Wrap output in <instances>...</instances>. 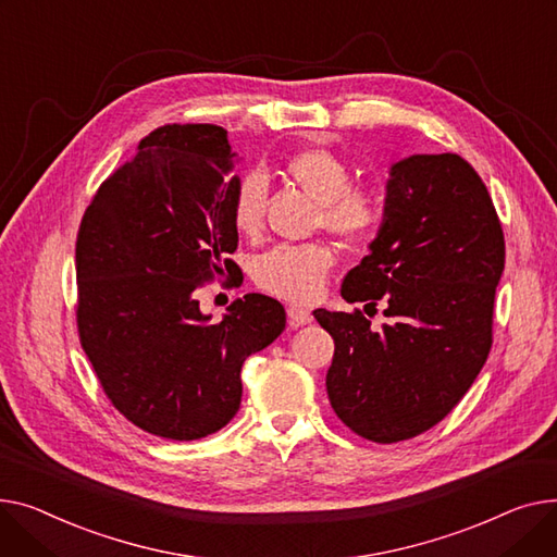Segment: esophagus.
Listing matches in <instances>:
<instances>
[{"label": "esophagus", "mask_w": 557, "mask_h": 557, "mask_svg": "<svg viewBox=\"0 0 557 557\" xmlns=\"http://www.w3.org/2000/svg\"><path fill=\"white\" fill-rule=\"evenodd\" d=\"M287 319H289L292 325H297V329H299V325H306V323L312 321V312L301 308V306H289L287 308Z\"/></svg>", "instance_id": "obj_1"}]
</instances>
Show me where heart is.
<instances>
[{"mask_svg": "<svg viewBox=\"0 0 557 557\" xmlns=\"http://www.w3.org/2000/svg\"><path fill=\"white\" fill-rule=\"evenodd\" d=\"M281 175L306 190L319 207L317 222L346 243L371 240L386 222L388 205L375 186L350 184L344 157L329 148H304L281 163ZM265 186L258 175H243L228 195V220L245 238L263 232ZM335 256L321 243L281 245L258 258L256 283L278 299L308 304L317 299Z\"/></svg>", "mask_w": 557, "mask_h": 557, "instance_id": "obj_1", "label": "heart"}]
</instances>
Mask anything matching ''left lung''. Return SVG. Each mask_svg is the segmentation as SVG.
<instances>
[{
	"instance_id": "obj_1",
	"label": "left lung",
	"mask_w": 557,
	"mask_h": 557,
	"mask_svg": "<svg viewBox=\"0 0 557 557\" xmlns=\"http://www.w3.org/2000/svg\"><path fill=\"white\" fill-rule=\"evenodd\" d=\"M386 205V222L346 274L342 297L373 310L384 299L391 323L375 331L357 308L314 310L335 339L329 400L348 430L373 443L432 430L468 394L493 348L506 260L493 198L459 154L398 161Z\"/></svg>"
}]
</instances>
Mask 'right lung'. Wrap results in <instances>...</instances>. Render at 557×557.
<instances>
[{"label": "right lung", "mask_w": 557, "mask_h": 557, "mask_svg": "<svg viewBox=\"0 0 557 557\" xmlns=\"http://www.w3.org/2000/svg\"><path fill=\"white\" fill-rule=\"evenodd\" d=\"M226 129L161 125L91 198L76 238V325L108 400L139 430L198 441L240 407V369L285 329L283 306L245 294L218 323L205 283L240 285L228 195L238 177Z\"/></svg>", "instance_id": "obj_1"}]
</instances>
